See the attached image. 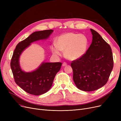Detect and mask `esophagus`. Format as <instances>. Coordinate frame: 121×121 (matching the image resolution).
<instances>
[{
  "instance_id": "esophagus-1",
  "label": "esophagus",
  "mask_w": 121,
  "mask_h": 121,
  "mask_svg": "<svg viewBox=\"0 0 121 121\" xmlns=\"http://www.w3.org/2000/svg\"><path fill=\"white\" fill-rule=\"evenodd\" d=\"M67 63H66V62H64V63H63V64H62V66H63V67H65V66H67Z\"/></svg>"
}]
</instances>
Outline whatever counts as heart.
I'll list each match as a JSON object with an SVG mask.
<instances>
[{
  "instance_id": "heart-1",
  "label": "heart",
  "mask_w": 121,
  "mask_h": 121,
  "mask_svg": "<svg viewBox=\"0 0 121 121\" xmlns=\"http://www.w3.org/2000/svg\"><path fill=\"white\" fill-rule=\"evenodd\" d=\"M88 43V39L85 35L68 32L59 36L56 43H53L51 45L50 49L56 56H61V51H63L68 59L75 60L85 55Z\"/></svg>"
}]
</instances>
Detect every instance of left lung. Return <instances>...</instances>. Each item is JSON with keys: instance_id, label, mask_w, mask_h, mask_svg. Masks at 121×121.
<instances>
[{"instance_id": "1", "label": "left lung", "mask_w": 121, "mask_h": 121, "mask_svg": "<svg viewBox=\"0 0 121 121\" xmlns=\"http://www.w3.org/2000/svg\"><path fill=\"white\" fill-rule=\"evenodd\" d=\"M90 30L93 39L90 47L84 55L71 63L76 86L86 92L93 91L104 86L113 68L111 47L97 31Z\"/></svg>"}]
</instances>
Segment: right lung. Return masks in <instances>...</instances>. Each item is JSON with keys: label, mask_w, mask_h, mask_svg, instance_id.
Segmentation results:
<instances>
[{"label": "right lung", "mask_w": 121, "mask_h": 121, "mask_svg": "<svg viewBox=\"0 0 121 121\" xmlns=\"http://www.w3.org/2000/svg\"><path fill=\"white\" fill-rule=\"evenodd\" d=\"M53 32L52 29L34 32L19 43L14 52L10 65L15 81L18 86L30 94L39 96L49 90L62 63L43 62L34 71L25 72L20 64V56L31 43L48 39Z\"/></svg>", "instance_id": "1"}]
</instances>
